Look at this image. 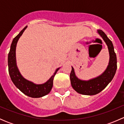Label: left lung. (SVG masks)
I'll list each match as a JSON object with an SVG mask.
<instances>
[{
    "label": "left lung",
    "mask_w": 124,
    "mask_h": 124,
    "mask_svg": "<svg viewBox=\"0 0 124 124\" xmlns=\"http://www.w3.org/2000/svg\"><path fill=\"white\" fill-rule=\"evenodd\" d=\"M98 33L108 47L110 56L109 63L107 69L101 76L87 81L78 79L76 76L73 67H72L70 73L71 86L76 92L80 94L93 95L100 93L112 81L117 69V59L112 42L102 31L98 30Z\"/></svg>",
    "instance_id": "left-lung-1"
}]
</instances>
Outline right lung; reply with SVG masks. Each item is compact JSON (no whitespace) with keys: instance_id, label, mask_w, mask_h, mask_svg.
I'll use <instances>...</instances> for the list:
<instances>
[{"instance_id":"right-lung-1","label":"right lung","mask_w":124,"mask_h":124,"mask_svg":"<svg viewBox=\"0 0 124 124\" xmlns=\"http://www.w3.org/2000/svg\"><path fill=\"white\" fill-rule=\"evenodd\" d=\"M27 26L24 27L17 36L14 38L11 44V48L8 54V71L11 80L12 81L15 86L22 91L24 94L32 98H39L48 94L52 90L53 85V79L56 72L59 68L55 71L54 74L51 78L44 84L36 85L30 81L27 80L23 78L18 71L16 64V49L17 43L18 39L22 35L24 31L26 29Z\"/></svg>"}]
</instances>
